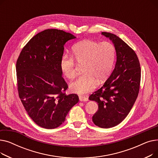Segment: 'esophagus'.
<instances>
[{
    "mask_svg": "<svg viewBox=\"0 0 158 158\" xmlns=\"http://www.w3.org/2000/svg\"><path fill=\"white\" fill-rule=\"evenodd\" d=\"M79 100L80 101H84V102H86V101H88V98L87 97H85V96H81L80 95L79 97Z\"/></svg>",
    "mask_w": 158,
    "mask_h": 158,
    "instance_id": "1",
    "label": "esophagus"
}]
</instances>
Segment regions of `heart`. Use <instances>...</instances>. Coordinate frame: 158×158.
Wrapping results in <instances>:
<instances>
[{
  "label": "heart",
  "instance_id": "obj_1",
  "mask_svg": "<svg viewBox=\"0 0 158 158\" xmlns=\"http://www.w3.org/2000/svg\"><path fill=\"white\" fill-rule=\"evenodd\" d=\"M116 51L110 42H98L85 40L75 44L72 55L64 54L60 60V69L69 79L76 77L79 65L82 66V73L70 85L72 92L84 94L94 89L97 81L102 83L110 76L113 68Z\"/></svg>",
  "mask_w": 158,
  "mask_h": 158
}]
</instances>
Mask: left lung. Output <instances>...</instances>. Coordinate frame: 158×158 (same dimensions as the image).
<instances>
[{"label":"left lung","mask_w":158,"mask_h":158,"mask_svg":"<svg viewBox=\"0 0 158 158\" xmlns=\"http://www.w3.org/2000/svg\"><path fill=\"white\" fill-rule=\"evenodd\" d=\"M102 34L113 41L117 62L110 77L89 99L98 106L92 117L94 123L99 127L110 128L125 119L133 106L139 90L141 69L133 49L112 33Z\"/></svg>","instance_id":"1"}]
</instances>
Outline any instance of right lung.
<instances>
[{"mask_svg":"<svg viewBox=\"0 0 158 158\" xmlns=\"http://www.w3.org/2000/svg\"><path fill=\"white\" fill-rule=\"evenodd\" d=\"M74 38L63 30L46 29L28 41L16 61L19 97L31 118L43 128L60 126L79 102L77 94L66 95L69 86L60 65L64 45Z\"/></svg>","mask_w":158,"mask_h":158,"instance_id":"right-lung-1","label":"right lung"}]
</instances>
